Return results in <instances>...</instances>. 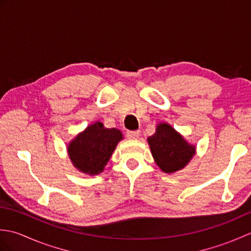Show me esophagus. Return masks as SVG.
I'll return each instance as SVG.
<instances>
[{
    "label": "esophagus",
    "instance_id": "34e87169",
    "mask_svg": "<svg viewBox=\"0 0 251 251\" xmlns=\"http://www.w3.org/2000/svg\"><path fill=\"white\" fill-rule=\"evenodd\" d=\"M126 136H127V138H128V139L136 140V139H138V138H139L140 131L139 130H137V131H127Z\"/></svg>",
    "mask_w": 251,
    "mask_h": 251
}]
</instances>
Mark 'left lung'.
<instances>
[{
	"mask_svg": "<svg viewBox=\"0 0 251 251\" xmlns=\"http://www.w3.org/2000/svg\"><path fill=\"white\" fill-rule=\"evenodd\" d=\"M152 156L163 173L174 174L183 169L196 153V147L168 123H158L155 132L148 137Z\"/></svg>",
	"mask_w": 251,
	"mask_h": 251,
	"instance_id": "8db88e82",
	"label": "left lung"
}]
</instances>
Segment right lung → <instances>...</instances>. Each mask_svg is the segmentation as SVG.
<instances>
[{
    "label": "right lung",
    "mask_w": 251,
    "mask_h": 251,
    "mask_svg": "<svg viewBox=\"0 0 251 251\" xmlns=\"http://www.w3.org/2000/svg\"><path fill=\"white\" fill-rule=\"evenodd\" d=\"M124 139L122 131L105 128L101 122L88 125L68 143L67 152L78 172L97 176L104 170L115 148Z\"/></svg>",
    "instance_id": "add662e5"
}]
</instances>
